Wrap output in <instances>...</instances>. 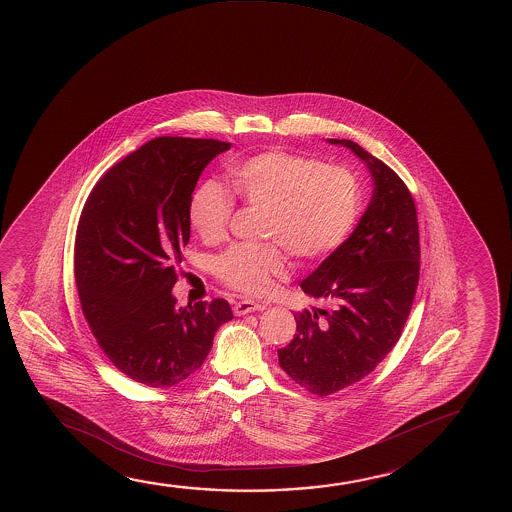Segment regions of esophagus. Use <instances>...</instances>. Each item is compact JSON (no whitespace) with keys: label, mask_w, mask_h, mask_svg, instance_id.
Segmentation results:
<instances>
[{"label":"esophagus","mask_w":512,"mask_h":512,"mask_svg":"<svg viewBox=\"0 0 512 512\" xmlns=\"http://www.w3.org/2000/svg\"><path fill=\"white\" fill-rule=\"evenodd\" d=\"M264 308H266L264 303H255L252 299H243V301H237L232 310L236 315H246L255 312V310H264Z\"/></svg>","instance_id":"1"}]
</instances>
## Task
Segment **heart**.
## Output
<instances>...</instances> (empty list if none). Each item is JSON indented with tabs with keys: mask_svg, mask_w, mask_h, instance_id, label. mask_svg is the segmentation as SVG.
Returning <instances> with one entry per match:
<instances>
[{
	"mask_svg": "<svg viewBox=\"0 0 512 512\" xmlns=\"http://www.w3.org/2000/svg\"><path fill=\"white\" fill-rule=\"evenodd\" d=\"M232 188L246 204L266 209L262 236L266 246L234 244L213 260L223 284L244 292L264 294L273 278L287 275L285 250L303 262L330 257L353 234L363 211L360 179L340 166L287 150H264L239 159L228 170ZM234 197L218 181L193 189L188 221L205 243L227 236Z\"/></svg>",
	"mask_w": 512,
	"mask_h": 512,
	"instance_id": "obj_1",
	"label": "heart"
}]
</instances>
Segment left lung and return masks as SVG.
Wrapping results in <instances>:
<instances>
[{"label":"left lung","mask_w":512,"mask_h":512,"mask_svg":"<svg viewBox=\"0 0 512 512\" xmlns=\"http://www.w3.org/2000/svg\"><path fill=\"white\" fill-rule=\"evenodd\" d=\"M374 191L346 243L301 282L330 307L294 315L296 335L280 367L310 394L330 395L365 378L401 339L417 292L420 243L415 202L401 177L351 140Z\"/></svg>","instance_id":"left-lung-1"}]
</instances>
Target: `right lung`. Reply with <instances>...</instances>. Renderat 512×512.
<instances>
[{
  "label": "right lung",
  "instance_id": "right-lung-1",
  "mask_svg": "<svg viewBox=\"0 0 512 512\" xmlns=\"http://www.w3.org/2000/svg\"><path fill=\"white\" fill-rule=\"evenodd\" d=\"M230 143L159 136L111 166L79 218L74 276L90 330L110 362L152 388L197 372L234 315L225 299L177 307L175 262L189 241L200 173Z\"/></svg>",
  "mask_w": 512,
  "mask_h": 512
}]
</instances>
